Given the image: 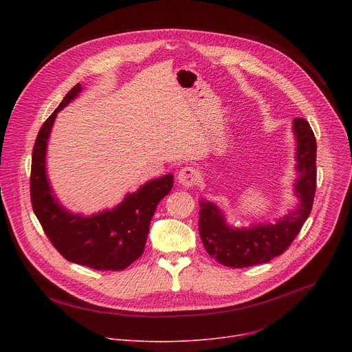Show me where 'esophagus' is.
<instances>
[{
    "label": "esophagus",
    "instance_id": "34e87169",
    "mask_svg": "<svg viewBox=\"0 0 352 352\" xmlns=\"http://www.w3.org/2000/svg\"><path fill=\"white\" fill-rule=\"evenodd\" d=\"M178 182L182 184L184 187H192L199 179V173L194 168V166H184L178 173Z\"/></svg>",
    "mask_w": 352,
    "mask_h": 352
}]
</instances>
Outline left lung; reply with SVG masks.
Wrapping results in <instances>:
<instances>
[{"instance_id":"8db88e82","label":"left lung","mask_w":352,"mask_h":352,"mask_svg":"<svg viewBox=\"0 0 352 352\" xmlns=\"http://www.w3.org/2000/svg\"><path fill=\"white\" fill-rule=\"evenodd\" d=\"M292 131L297 140L298 173L294 182L295 206L275 224H254L235 228L226 219L223 210L207 199L199 201L198 230L201 241L215 261L231 268H245L270 263L281 255L298 235L311 210L317 188V142L312 129L304 118H294Z\"/></svg>"}]
</instances>
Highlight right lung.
I'll list each match as a JSON object with an SVG mask.
<instances>
[{"label": "right lung", "instance_id": "right-lung-1", "mask_svg": "<svg viewBox=\"0 0 352 352\" xmlns=\"http://www.w3.org/2000/svg\"><path fill=\"white\" fill-rule=\"evenodd\" d=\"M81 91L80 84L72 87L36 135L31 162V204L50 241L65 260L100 271H121L142 255L153 215L158 202L170 194L174 175L146 181L111 210L92 215L67 210L47 175V146L57 114Z\"/></svg>", "mask_w": 352, "mask_h": 352}]
</instances>
